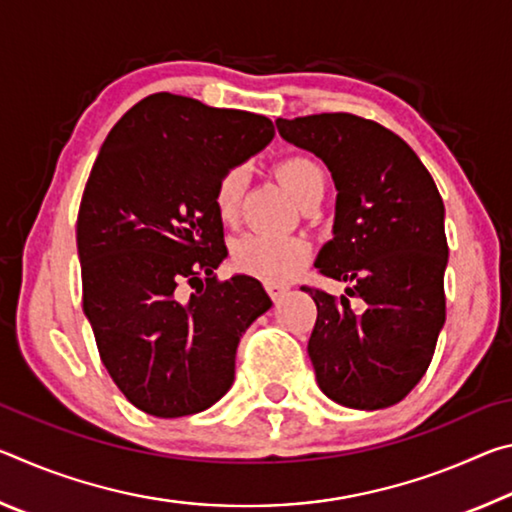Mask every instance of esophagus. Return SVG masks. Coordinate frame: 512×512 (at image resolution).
I'll return each instance as SVG.
<instances>
[{
    "instance_id": "1",
    "label": "esophagus",
    "mask_w": 512,
    "mask_h": 512,
    "mask_svg": "<svg viewBox=\"0 0 512 512\" xmlns=\"http://www.w3.org/2000/svg\"><path fill=\"white\" fill-rule=\"evenodd\" d=\"M264 289H266L268 296H271L273 302H280L284 296H287V291H289V289H284V287H277V284H266Z\"/></svg>"
}]
</instances>
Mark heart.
Instances as JSON below:
<instances>
[{
    "mask_svg": "<svg viewBox=\"0 0 512 512\" xmlns=\"http://www.w3.org/2000/svg\"><path fill=\"white\" fill-rule=\"evenodd\" d=\"M275 173L298 203L305 201L309 194L318 192V189L323 192V171L307 155H284L275 162ZM246 183L248 173L241 164L225 169L216 180L212 205L223 223H232L237 219L241 201H244ZM309 257L311 246L307 239L266 235V232H248V235L239 237L230 250V259L235 268L268 282L289 280L307 266Z\"/></svg>",
    "mask_w": 512,
    "mask_h": 512,
    "instance_id": "heart-1",
    "label": "heart"
}]
</instances>
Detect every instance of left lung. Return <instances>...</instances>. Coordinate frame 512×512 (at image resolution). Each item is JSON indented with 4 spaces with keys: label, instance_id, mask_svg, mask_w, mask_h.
Masks as SVG:
<instances>
[{
    "label": "left lung",
    "instance_id": "obj_1",
    "mask_svg": "<svg viewBox=\"0 0 512 512\" xmlns=\"http://www.w3.org/2000/svg\"><path fill=\"white\" fill-rule=\"evenodd\" d=\"M275 126L316 153L339 189L334 239L316 268L348 282V296L302 287L318 309L307 345L318 386L350 409H386L427 372L445 323L443 198L411 146L377 121L320 112Z\"/></svg>",
    "mask_w": 512,
    "mask_h": 512
}]
</instances>
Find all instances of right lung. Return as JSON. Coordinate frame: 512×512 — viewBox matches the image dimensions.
Masks as SVG:
<instances>
[{
  "label": "right lung",
  "mask_w": 512,
  "mask_h": 512,
  "mask_svg": "<svg viewBox=\"0 0 512 512\" xmlns=\"http://www.w3.org/2000/svg\"><path fill=\"white\" fill-rule=\"evenodd\" d=\"M273 135L264 115L158 92L112 126L90 171L76 221L83 311L112 381L155 418L221 400L239 336L271 307L255 277H216L228 250L212 192Z\"/></svg>",
  "instance_id": "obj_1"
}]
</instances>
